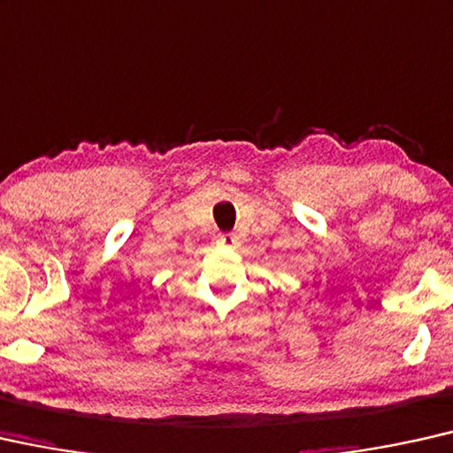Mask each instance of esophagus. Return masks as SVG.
Wrapping results in <instances>:
<instances>
[{"mask_svg": "<svg viewBox=\"0 0 453 453\" xmlns=\"http://www.w3.org/2000/svg\"><path fill=\"white\" fill-rule=\"evenodd\" d=\"M218 244L226 246V248H238V235L235 234H219L218 235Z\"/></svg>", "mask_w": 453, "mask_h": 453, "instance_id": "obj_1", "label": "esophagus"}]
</instances>
